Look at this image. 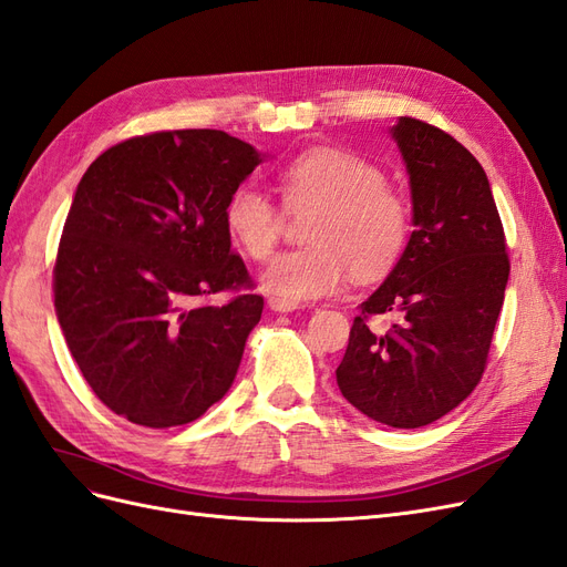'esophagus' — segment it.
Masks as SVG:
<instances>
[{"mask_svg":"<svg viewBox=\"0 0 567 567\" xmlns=\"http://www.w3.org/2000/svg\"><path fill=\"white\" fill-rule=\"evenodd\" d=\"M267 307H269L271 312H296V310H300L298 302L281 300V298H274V296L267 298Z\"/></svg>","mask_w":567,"mask_h":567,"instance_id":"esophagus-1","label":"esophagus"}]
</instances>
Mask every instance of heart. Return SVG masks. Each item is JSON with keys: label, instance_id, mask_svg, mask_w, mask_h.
Wrapping results in <instances>:
<instances>
[{"label": "heart", "instance_id": "b5f03b06", "mask_svg": "<svg viewBox=\"0 0 567 567\" xmlns=\"http://www.w3.org/2000/svg\"><path fill=\"white\" fill-rule=\"evenodd\" d=\"M279 188L290 210L319 213L305 231L310 246L277 255L260 274L274 298L317 300L336 293L348 269L352 279L371 281L398 262L409 238V208L373 161L331 146L305 151L281 167ZM225 221L252 260L269 257L284 231V213L257 186L236 188Z\"/></svg>", "mask_w": 567, "mask_h": 567}]
</instances>
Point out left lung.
<instances>
[{"mask_svg": "<svg viewBox=\"0 0 567 567\" xmlns=\"http://www.w3.org/2000/svg\"><path fill=\"white\" fill-rule=\"evenodd\" d=\"M411 188L398 265L359 305L336 381L352 406L392 427L450 414L483 379L508 284L506 238L473 153L416 117L390 127ZM390 313L388 327L370 317Z\"/></svg>", "mask_w": 567, "mask_h": 567, "instance_id": "left-lung-1", "label": "left lung"}]
</instances>
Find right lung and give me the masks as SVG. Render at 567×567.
<instances>
[{
	"instance_id": "1",
	"label": "right lung",
	"mask_w": 567,
	"mask_h": 567,
	"mask_svg": "<svg viewBox=\"0 0 567 567\" xmlns=\"http://www.w3.org/2000/svg\"><path fill=\"white\" fill-rule=\"evenodd\" d=\"M265 161L219 130L134 136L82 175L54 267V307L84 381L117 416L192 423L225 398L265 300L231 250L229 196Z\"/></svg>"
}]
</instances>
